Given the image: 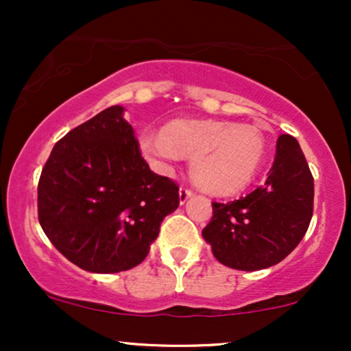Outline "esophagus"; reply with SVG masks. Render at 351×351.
I'll list each match as a JSON object with an SVG mask.
<instances>
[{"label": "esophagus", "instance_id": "esophagus-1", "mask_svg": "<svg viewBox=\"0 0 351 351\" xmlns=\"http://www.w3.org/2000/svg\"><path fill=\"white\" fill-rule=\"evenodd\" d=\"M189 196H193V189L188 188V186H181L180 188V203L183 204L184 201H186Z\"/></svg>", "mask_w": 351, "mask_h": 351}]
</instances>
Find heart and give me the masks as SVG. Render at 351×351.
<instances>
[{"instance_id": "heart-1", "label": "heart", "mask_w": 351, "mask_h": 351, "mask_svg": "<svg viewBox=\"0 0 351 351\" xmlns=\"http://www.w3.org/2000/svg\"><path fill=\"white\" fill-rule=\"evenodd\" d=\"M142 152L168 168L180 155L191 156L193 180L213 195H234L252 183L265 158V136L256 125L176 119L160 134L140 136Z\"/></svg>"}]
</instances>
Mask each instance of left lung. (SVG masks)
Masks as SVG:
<instances>
[{
  "instance_id": "8db88e82",
  "label": "left lung",
  "mask_w": 351,
  "mask_h": 351,
  "mask_svg": "<svg viewBox=\"0 0 351 351\" xmlns=\"http://www.w3.org/2000/svg\"><path fill=\"white\" fill-rule=\"evenodd\" d=\"M313 215V176L299 142L279 135L276 160L263 186L229 203H213L203 229L221 264L259 271L280 263L299 245Z\"/></svg>"
}]
</instances>
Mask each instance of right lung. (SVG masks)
I'll return each mask as SVG.
<instances>
[{"mask_svg": "<svg viewBox=\"0 0 351 351\" xmlns=\"http://www.w3.org/2000/svg\"><path fill=\"white\" fill-rule=\"evenodd\" d=\"M180 186L153 173L120 106L72 128L52 148L38 184V217L54 247L88 272L138 265Z\"/></svg>", "mask_w": 351, "mask_h": 351, "instance_id": "1", "label": "right lung"}]
</instances>
